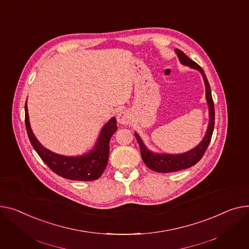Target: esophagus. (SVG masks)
I'll list each match as a JSON object with an SVG mask.
<instances>
[{
	"label": "esophagus",
	"instance_id": "1",
	"mask_svg": "<svg viewBox=\"0 0 249 249\" xmlns=\"http://www.w3.org/2000/svg\"><path fill=\"white\" fill-rule=\"evenodd\" d=\"M117 121L121 125H128L131 122V117L130 114L127 111H122L117 115Z\"/></svg>",
	"mask_w": 249,
	"mask_h": 249
}]
</instances>
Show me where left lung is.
Returning a JSON list of instances; mask_svg holds the SVG:
<instances>
[{"label": "left lung", "mask_w": 249, "mask_h": 249, "mask_svg": "<svg viewBox=\"0 0 249 249\" xmlns=\"http://www.w3.org/2000/svg\"><path fill=\"white\" fill-rule=\"evenodd\" d=\"M175 53L178 56V59L182 65L189 66L190 68L199 71L203 77V81L205 84V97L206 101L208 104V110H209V122L208 127L206 130L205 136L203 137L202 141L198 144L196 147H194L191 150L181 153V154H161V153H154L149 150V149L145 146L142 139L139 137V135L135 132V137L138 141V144L140 146V151L142 159L148 168L151 170H154L159 173H168V172H175L179 170H183L186 168H189L193 165H195L198 161H199L202 156L204 155L206 149L210 143L213 129H214V120H215V112H214V104L212 100V95L208 80L204 74V71L200 67L199 65L189 59L183 52L180 51L178 49H175Z\"/></svg>", "instance_id": "1"}]
</instances>
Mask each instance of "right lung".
<instances>
[{"mask_svg": "<svg viewBox=\"0 0 249 249\" xmlns=\"http://www.w3.org/2000/svg\"><path fill=\"white\" fill-rule=\"evenodd\" d=\"M25 124L28 137L38 155L57 175L77 181L96 180L104 172L109 157V142L117 130L116 118H111L102 128L91 151L80 156H64L48 150L36 138L31 129L27 101L25 104Z\"/></svg>", "mask_w": 249, "mask_h": 249, "instance_id": "right-lung-1", "label": "right lung"}]
</instances>
